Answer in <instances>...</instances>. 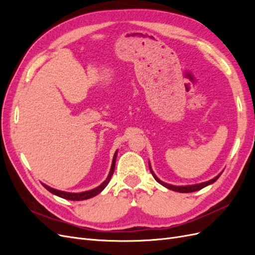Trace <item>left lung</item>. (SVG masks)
I'll return each instance as SVG.
<instances>
[{
  "mask_svg": "<svg viewBox=\"0 0 255 255\" xmlns=\"http://www.w3.org/2000/svg\"><path fill=\"white\" fill-rule=\"evenodd\" d=\"M149 168H150V171H151L152 175L154 176V179H155L159 184H161V185H163V186L167 187L168 189H171V190H174V191H177V192H192V191L200 190V189H202L203 187L207 186V185H210V184L214 183L215 181H217V180H218V177L221 175V173H220L219 175H217L216 177H214L213 180H210V181L204 182V183L196 184V185H188V186H173V185H170V184H167V183L161 182V181L158 179V177H157L155 174H154V172L152 171V169H151L150 165H149Z\"/></svg>",
  "mask_w": 255,
  "mask_h": 255,
  "instance_id": "1",
  "label": "left lung"
}]
</instances>
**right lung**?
Returning <instances> with one entry per match:
<instances>
[{
	"label": "right lung",
	"mask_w": 255,
	"mask_h": 255,
	"mask_svg": "<svg viewBox=\"0 0 255 255\" xmlns=\"http://www.w3.org/2000/svg\"><path fill=\"white\" fill-rule=\"evenodd\" d=\"M116 157H117V152H116L115 155H114L113 164H112V168H111V171H110L109 176H107V179L101 185H100L99 187H97L95 189H91V190H88V191H84V192H80V194H73V192H66V191H60V190H57V189L51 188V187L48 186V185H45V184H42V185H43V187L45 189H48L50 192H52V194L56 195V196H58L60 198L67 199V200H72V201H81V200H86V199L92 198V197L99 195L100 192H101L107 186V184L110 183V181L112 179V175H113V173L115 171Z\"/></svg>",
	"instance_id": "1"
}]
</instances>
